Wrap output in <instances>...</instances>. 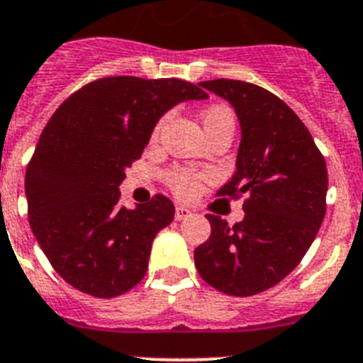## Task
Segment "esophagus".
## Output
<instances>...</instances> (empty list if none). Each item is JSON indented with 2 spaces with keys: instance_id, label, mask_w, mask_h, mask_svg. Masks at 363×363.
Wrapping results in <instances>:
<instances>
[{
  "instance_id": "34e87169",
  "label": "esophagus",
  "mask_w": 363,
  "mask_h": 363,
  "mask_svg": "<svg viewBox=\"0 0 363 363\" xmlns=\"http://www.w3.org/2000/svg\"><path fill=\"white\" fill-rule=\"evenodd\" d=\"M191 216H194V213H191L190 208L182 206V204H177V206H175V219H177V220L190 219Z\"/></svg>"
}]
</instances>
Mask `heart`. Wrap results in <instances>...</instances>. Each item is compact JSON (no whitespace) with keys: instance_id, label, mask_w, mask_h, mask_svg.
<instances>
[{"instance_id":"1","label":"heart","mask_w":363,"mask_h":363,"mask_svg":"<svg viewBox=\"0 0 363 363\" xmlns=\"http://www.w3.org/2000/svg\"><path fill=\"white\" fill-rule=\"evenodd\" d=\"M201 121H203V128L206 133L220 128L234 131L235 128L234 113L226 106L208 107L206 111L203 113V116H201ZM160 128H162V122H159L157 128L153 129V138L160 133ZM168 186L179 197H191L197 191V188H199V177H197V173L190 172V169H172L168 173Z\"/></svg>"}]
</instances>
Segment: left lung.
I'll return each mask as SVG.
<instances>
[{"instance_id":"8db88e82","label":"left lung","mask_w":363,"mask_h":363,"mask_svg":"<svg viewBox=\"0 0 363 363\" xmlns=\"http://www.w3.org/2000/svg\"><path fill=\"white\" fill-rule=\"evenodd\" d=\"M199 86L234 107L241 128L235 173L217 195L247 201L245 219L234 226L206 216L212 234L195 248V267L225 294H259L289 276L316 238L327 208L325 159L276 94L225 78Z\"/></svg>"}]
</instances>
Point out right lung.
Masks as SVG:
<instances>
[{
    "mask_svg": "<svg viewBox=\"0 0 363 363\" xmlns=\"http://www.w3.org/2000/svg\"><path fill=\"white\" fill-rule=\"evenodd\" d=\"M179 78L111 77L72 93L38 140L25 173L29 223L52 269L94 298H115L144 277L151 242L173 220L164 195L121 206L125 168L140 159L164 113L204 100Z\"/></svg>",
    "mask_w": 363,
    "mask_h": 363,
    "instance_id": "right-lung-1",
    "label": "right lung"
}]
</instances>
